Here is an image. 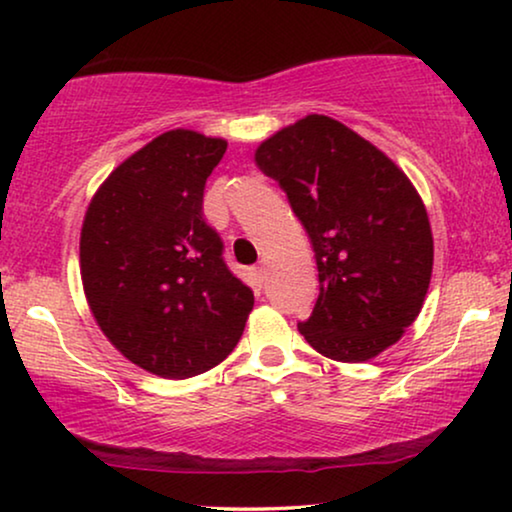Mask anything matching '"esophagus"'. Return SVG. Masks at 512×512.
<instances>
[{"label": "esophagus", "instance_id": "obj_1", "mask_svg": "<svg viewBox=\"0 0 512 512\" xmlns=\"http://www.w3.org/2000/svg\"><path fill=\"white\" fill-rule=\"evenodd\" d=\"M254 277H256L258 284H263L265 279H268V268H265V265L261 263V265H258V268H254Z\"/></svg>", "mask_w": 512, "mask_h": 512}]
</instances>
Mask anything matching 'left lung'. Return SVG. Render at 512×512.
<instances>
[{"label":"left lung","instance_id":"1","mask_svg":"<svg viewBox=\"0 0 512 512\" xmlns=\"http://www.w3.org/2000/svg\"><path fill=\"white\" fill-rule=\"evenodd\" d=\"M310 237L319 298L300 335L342 363L375 359L422 312L433 270L429 214L405 172L331 116L310 114L254 153Z\"/></svg>","mask_w":512,"mask_h":512}]
</instances>
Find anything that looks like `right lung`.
I'll use <instances>...</instances> for the list:
<instances>
[{
	"label": "right lung",
	"instance_id": "1",
	"mask_svg": "<svg viewBox=\"0 0 512 512\" xmlns=\"http://www.w3.org/2000/svg\"><path fill=\"white\" fill-rule=\"evenodd\" d=\"M226 146L195 130L163 132L102 181L83 216L81 282L97 326L125 359L167 380L219 366L254 307L202 216Z\"/></svg>",
	"mask_w": 512,
	"mask_h": 512
}]
</instances>
